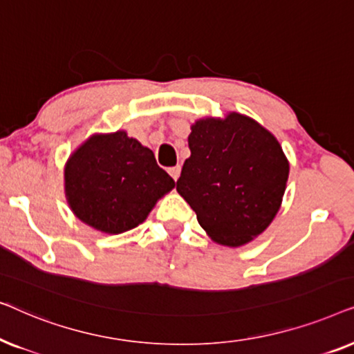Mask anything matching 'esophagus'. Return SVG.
Wrapping results in <instances>:
<instances>
[{
	"mask_svg": "<svg viewBox=\"0 0 354 354\" xmlns=\"http://www.w3.org/2000/svg\"><path fill=\"white\" fill-rule=\"evenodd\" d=\"M180 171H182L180 166H174V167L169 169V174H171V177L177 182V178L180 177Z\"/></svg>",
	"mask_w": 354,
	"mask_h": 354,
	"instance_id": "esophagus-1",
	"label": "esophagus"
}]
</instances>
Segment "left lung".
<instances>
[{
  "instance_id": "1",
  "label": "left lung",
  "mask_w": 354,
  "mask_h": 354,
  "mask_svg": "<svg viewBox=\"0 0 354 354\" xmlns=\"http://www.w3.org/2000/svg\"><path fill=\"white\" fill-rule=\"evenodd\" d=\"M177 192L216 243L236 248L268 229L282 205L290 164L277 138L240 113L203 118L188 135Z\"/></svg>"
}]
</instances>
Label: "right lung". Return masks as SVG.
I'll return each mask as SVG.
<instances>
[{
	"instance_id": "add662e5",
	"label": "right lung",
	"mask_w": 354,
	"mask_h": 354,
	"mask_svg": "<svg viewBox=\"0 0 354 354\" xmlns=\"http://www.w3.org/2000/svg\"><path fill=\"white\" fill-rule=\"evenodd\" d=\"M176 187L151 149L125 130L93 133L67 159L66 200L84 224L118 235L147 219Z\"/></svg>"
}]
</instances>
